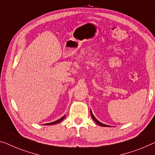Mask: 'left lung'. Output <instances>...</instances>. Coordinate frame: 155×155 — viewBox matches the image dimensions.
Returning a JSON list of instances; mask_svg holds the SVG:
<instances>
[{
	"instance_id": "obj_1",
	"label": "left lung",
	"mask_w": 155,
	"mask_h": 155,
	"mask_svg": "<svg viewBox=\"0 0 155 155\" xmlns=\"http://www.w3.org/2000/svg\"><path fill=\"white\" fill-rule=\"evenodd\" d=\"M91 116H92V118L93 119V120L96 122L97 124H99V125L100 126H101V127H110V126H109V125H107V124H103V123H101V122H100V121H98L97 120L96 118H95V117L93 115V114H92V110H91Z\"/></svg>"
}]
</instances>
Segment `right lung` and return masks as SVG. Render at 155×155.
I'll return each instance as SVG.
<instances>
[{
	"label": "right lung",
	"instance_id": "add662e5",
	"mask_svg": "<svg viewBox=\"0 0 155 155\" xmlns=\"http://www.w3.org/2000/svg\"><path fill=\"white\" fill-rule=\"evenodd\" d=\"M65 117V115H64L63 117H62L61 119L58 120H55L54 122H50V123H47V124H45V125H53V124H58L59 123V122H61L63 120Z\"/></svg>",
	"mask_w": 155,
	"mask_h": 155
}]
</instances>
